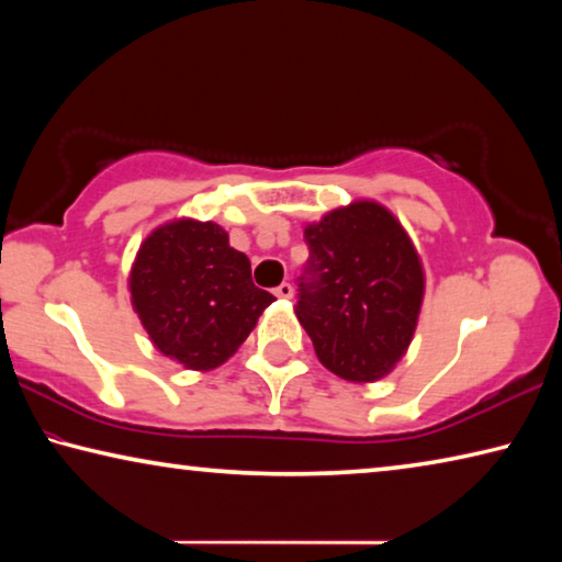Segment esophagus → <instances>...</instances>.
I'll list each match as a JSON object with an SVG mask.
<instances>
[{
    "mask_svg": "<svg viewBox=\"0 0 562 562\" xmlns=\"http://www.w3.org/2000/svg\"><path fill=\"white\" fill-rule=\"evenodd\" d=\"M274 294H278V297H282V300H290L292 297V284L290 282L278 284V288H274Z\"/></svg>",
    "mask_w": 562,
    "mask_h": 562,
    "instance_id": "obj_1",
    "label": "esophagus"
}]
</instances>
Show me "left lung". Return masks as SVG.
I'll list each match as a JSON object with an SVG mask.
<instances>
[{
  "label": "left lung",
  "mask_w": 562,
  "mask_h": 562,
  "mask_svg": "<svg viewBox=\"0 0 562 562\" xmlns=\"http://www.w3.org/2000/svg\"><path fill=\"white\" fill-rule=\"evenodd\" d=\"M310 260L294 307L331 374L367 384L386 376L412 345L424 268L402 223L355 201L304 227Z\"/></svg>",
  "instance_id": "obj_1"
}]
</instances>
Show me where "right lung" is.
Wrapping results in <instances>:
<instances>
[{
  "label": "right lung",
  "mask_w": 562,
  "mask_h": 562,
  "mask_svg": "<svg viewBox=\"0 0 562 562\" xmlns=\"http://www.w3.org/2000/svg\"><path fill=\"white\" fill-rule=\"evenodd\" d=\"M131 304L160 355L193 372L231 359L274 297L255 288L250 260L217 223L180 221L140 243Z\"/></svg>",
  "instance_id": "obj_1"
}]
</instances>
